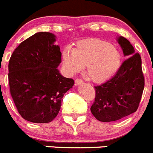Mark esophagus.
Listing matches in <instances>:
<instances>
[{
	"mask_svg": "<svg viewBox=\"0 0 153 153\" xmlns=\"http://www.w3.org/2000/svg\"><path fill=\"white\" fill-rule=\"evenodd\" d=\"M82 83H83V80L81 79H76L75 80V85L76 86L82 84Z\"/></svg>",
	"mask_w": 153,
	"mask_h": 153,
	"instance_id": "34e87169",
	"label": "esophagus"
}]
</instances>
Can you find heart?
<instances>
[{
  "mask_svg": "<svg viewBox=\"0 0 153 153\" xmlns=\"http://www.w3.org/2000/svg\"><path fill=\"white\" fill-rule=\"evenodd\" d=\"M65 67L71 72L86 65V73L96 82L111 78L121 65V55L112 44L99 39L78 41L74 48L66 47L62 51Z\"/></svg>",
  "mask_w": 153,
  "mask_h": 153,
  "instance_id": "obj_1",
  "label": "heart"
}]
</instances>
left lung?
I'll use <instances>...</instances> for the list:
<instances>
[{
	"mask_svg": "<svg viewBox=\"0 0 153 153\" xmlns=\"http://www.w3.org/2000/svg\"><path fill=\"white\" fill-rule=\"evenodd\" d=\"M117 42L126 59L111 78L94 86L96 95L91 111L102 122L115 121L135 112L144 88L140 54L135 53L132 45L123 36Z\"/></svg>",
	"mask_w": 153,
	"mask_h": 153,
	"instance_id": "8db88e82",
	"label": "left lung"
}]
</instances>
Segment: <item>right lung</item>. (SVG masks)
<instances>
[{
	"mask_svg": "<svg viewBox=\"0 0 153 153\" xmlns=\"http://www.w3.org/2000/svg\"><path fill=\"white\" fill-rule=\"evenodd\" d=\"M55 42L53 33H35L16 48L9 62L11 96L21 116L32 123L52 121L64 94L74 85L57 69L62 53Z\"/></svg>",
	"mask_w": 153,
	"mask_h": 153,
	"instance_id": "1",
	"label": "right lung"
}]
</instances>
